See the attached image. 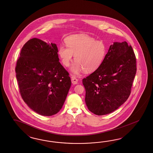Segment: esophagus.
Segmentation results:
<instances>
[{
  "mask_svg": "<svg viewBox=\"0 0 153 153\" xmlns=\"http://www.w3.org/2000/svg\"><path fill=\"white\" fill-rule=\"evenodd\" d=\"M71 81H72V83L74 85H76L77 83H78V80L77 79H76L74 76H72L71 77Z\"/></svg>",
  "mask_w": 153,
  "mask_h": 153,
  "instance_id": "obj_1",
  "label": "esophagus"
}]
</instances>
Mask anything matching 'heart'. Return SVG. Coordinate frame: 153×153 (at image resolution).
I'll return each mask as SVG.
<instances>
[{
	"instance_id": "b5f03b06",
	"label": "heart",
	"mask_w": 153,
	"mask_h": 153,
	"mask_svg": "<svg viewBox=\"0 0 153 153\" xmlns=\"http://www.w3.org/2000/svg\"><path fill=\"white\" fill-rule=\"evenodd\" d=\"M67 46L60 45L58 54L63 65L69 66L74 56L76 62L71 68V72L78 74L83 70L92 72L102 65L107 53V46L101 41L84 34L73 35L65 40Z\"/></svg>"
}]
</instances>
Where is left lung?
I'll list each match as a JSON object with an SVG mask.
<instances>
[{"mask_svg":"<svg viewBox=\"0 0 153 153\" xmlns=\"http://www.w3.org/2000/svg\"><path fill=\"white\" fill-rule=\"evenodd\" d=\"M136 72L131 46L114 42L98 69L82 79L88 110L98 116L116 111L129 97Z\"/></svg>","mask_w":153,"mask_h":153,"instance_id":"1","label":"left lung"}]
</instances>
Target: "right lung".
Here are the masks:
<instances>
[{"label": "right lung", "mask_w": 153, "mask_h": 153, "mask_svg": "<svg viewBox=\"0 0 153 153\" xmlns=\"http://www.w3.org/2000/svg\"><path fill=\"white\" fill-rule=\"evenodd\" d=\"M59 61L56 44L33 38L23 45L17 62L21 97L42 116H53L60 111L71 86L69 74Z\"/></svg>", "instance_id": "1"}]
</instances>
